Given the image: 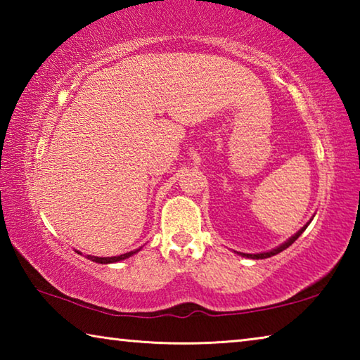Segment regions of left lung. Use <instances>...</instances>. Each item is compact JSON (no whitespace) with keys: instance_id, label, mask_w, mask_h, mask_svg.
Returning a JSON list of instances; mask_svg holds the SVG:
<instances>
[{"instance_id":"obj_1","label":"left lung","mask_w":360,"mask_h":360,"mask_svg":"<svg viewBox=\"0 0 360 360\" xmlns=\"http://www.w3.org/2000/svg\"><path fill=\"white\" fill-rule=\"evenodd\" d=\"M308 225H304V227L300 230V231H297V233L292 236V238H289L288 241L284 243V245H281L279 248H276V249H273V251H270V252H262V254H241V255H245V257H249V259H266V257H271V255H276V254H279L281 251H284V249H288L292 243H294L298 236H300L303 231H304V229H307Z\"/></svg>"}]
</instances>
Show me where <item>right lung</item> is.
Here are the masks:
<instances>
[{"mask_svg": "<svg viewBox=\"0 0 360 360\" xmlns=\"http://www.w3.org/2000/svg\"><path fill=\"white\" fill-rule=\"evenodd\" d=\"M138 251L139 249H136V251H131V252H127V254H122V255H115V257H95V255H89V259L92 262H98V264H114V262H119V260L130 257V255L136 254Z\"/></svg>", "mask_w": 360, "mask_h": 360, "instance_id": "right-lung-1", "label": "right lung"}]
</instances>
